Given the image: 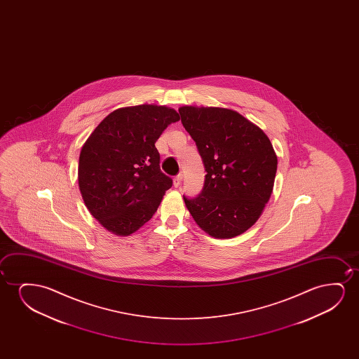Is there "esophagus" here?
I'll use <instances>...</instances> for the list:
<instances>
[{"label":"esophagus","instance_id":"obj_1","mask_svg":"<svg viewBox=\"0 0 359 359\" xmlns=\"http://www.w3.org/2000/svg\"><path fill=\"white\" fill-rule=\"evenodd\" d=\"M182 182V174H177V177H174V187H179Z\"/></svg>","mask_w":359,"mask_h":359}]
</instances>
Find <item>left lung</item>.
<instances>
[{
  "instance_id": "obj_1",
  "label": "left lung",
  "mask_w": 359,
  "mask_h": 359,
  "mask_svg": "<svg viewBox=\"0 0 359 359\" xmlns=\"http://www.w3.org/2000/svg\"><path fill=\"white\" fill-rule=\"evenodd\" d=\"M205 165L200 195L185 196L192 218L210 236L229 239L255 223L273 190L277 157L261 128L223 108L179 109Z\"/></svg>"
}]
</instances>
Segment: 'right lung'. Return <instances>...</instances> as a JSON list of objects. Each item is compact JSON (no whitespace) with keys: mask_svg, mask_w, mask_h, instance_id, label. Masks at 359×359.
Here are the masks:
<instances>
[{"mask_svg":"<svg viewBox=\"0 0 359 359\" xmlns=\"http://www.w3.org/2000/svg\"><path fill=\"white\" fill-rule=\"evenodd\" d=\"M179 118L167 107L144 104L118 109L84 143L79 154V190L92 216L109 231L130 236L157 211L172 180L161 170L154 143Z\"/></svg>","mask_w":359,"mask_h":359,"instance_id":"add662e5","label":"right lung"}]
</instances>
